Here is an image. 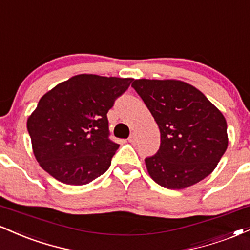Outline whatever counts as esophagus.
<instances>
[{
    "label": "esophagus",
    "instance_id": "esophagus-1",
    "mask_svg": "<svg viewBox=\"0 0 250 250\" xmlns=\"http://www.w3.org/2000/svg\"><path fill=\"white\" fill-rule=\"evenodd\" d=\"M128 141L130 142V143H135V141H136V134H135V133H131V134H130V136H129Z\"/></svg>",
    "mask_w": 250,
    "mask_h": 250
}]
</instances>
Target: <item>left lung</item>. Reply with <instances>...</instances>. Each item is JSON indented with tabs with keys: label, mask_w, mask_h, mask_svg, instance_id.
<instances>
[{
	"label": "left lung",
	"mask_w": 250,
	"mask_h": 250,
	"mask_svg": "<svg viewBox=\"0 0 250 250\" xmlns=\"http://www.w3.org/2000/svg\"><path fill=\"white\" fill-rule=\"evenodd\" d=\"M159 125L161 145L145 160L157 185L185 189L213 173L228 147L225 116L202 93L179 80L131 83Z\"/></svg>",
	"instance_id": "8db88e82"
}]
</instances>
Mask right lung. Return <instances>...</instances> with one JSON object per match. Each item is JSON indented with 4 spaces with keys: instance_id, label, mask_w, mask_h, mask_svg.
I'll return each mask as SVG.
<instances>
[{
    "instance_id": "right-lung-1",
    "label": "right lung",
    "mask_w": 250,
    "mask_h": 250,
    "mask_svg": "<svg viewBox=\"0 0 250 250\" xmlns=\"http://www.w3.org/2000/svg\"><path fill=\"white\" fill-rule=\"evenodd\" d=\"M131 82L81 74L45 93L27 121L40 166L70 186L87 185L104 174L120 147L109 140L107 113Z\"/></svg>"
}]
</instances>
